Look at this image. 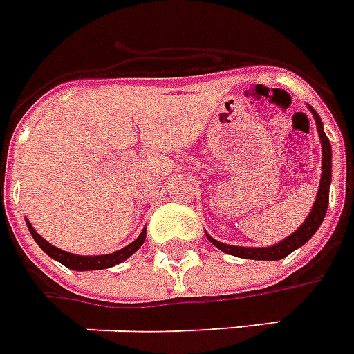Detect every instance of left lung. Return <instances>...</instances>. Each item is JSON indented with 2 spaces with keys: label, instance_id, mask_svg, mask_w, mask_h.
Wrapping results in <instances>:
<instances>
[{
  "label": "left lung",
  "instance_id": "obj_1",
  "mask_svg": "<svg viewBox=\"0 0 354 354\" xmlns=\"http://www.w3.org/2000/svg\"><path fill=\"white\" fill-rule=\"evenodd\" d=\"M311 114L315 118L317 133H319V138H321V144H323V174H321V184H319V191H317V198L313 208H311L310 216L306 217L300 227L297 229V232H292L290 236H287L285 240H281L276 245H268V248H242V245H229V243L217 242L216 238H212L210 234H206L208 240H210L216 248L227 253V255H234V257L242 259H255V261H279V259L287 257L289 253H292L295 250H298L300 245L308 242L313 234L317 232V229L323 223L324 216H326V208H328V191H330V182H332V148L330 140L324 135L323 131V122L313 109L310 106Z\"/></svg>",
  "mask_w": 354,
  "mask_h": 354
}]
</instances>
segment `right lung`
I'll list each match as a JSON object with an SVG mask.
<instances>
[{
  "mask_svg": "<svg viewBox=\"0 0 354 354\" xmlns=\"http://www.w3.org/2000/svg\"><path fill=\"white\" fill-rule=\"evenodd\" d=\"M26 223H28V229H30L33 240L39 243V248H41L48 257H52L54 261H57V263H62L64 266L71 268V270L78 272L103 270V268H111V266H116V264L124 263L125 259L131 257V255L142 245L144 240H146V229H144L142 232L138 234V238L135 242H131L129 245H125V248L114 251V253H109V255H91V257L90 255H75V253H67V251L59 250L56 245H52V243L46 242L41 234L35 232V229L31 227V223L28 219H26Z\"/></svg>",
  "mask_w": 354,
  "mask_h": 354,
  "instance_id": "obj_1",
  "label": "right lung"
}]
</instances>
